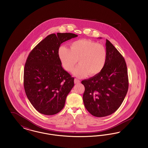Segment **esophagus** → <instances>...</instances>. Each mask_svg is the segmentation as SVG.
I'll return each instance as SVG.
<instances>
[{"mask_svg": "<svg viewBox=\"0 0 148 148\" xmlns=\"http://www.w3.org/2000/svg\"><path fill=\"white\" fill-rule=\"evenodd\" d=\"M80 83V81L79 80H78V79H76V78L74 79V83L75 84H79Z\"/></svg>", "mask_w": 148, "mask_h": 148, "instance_id": "obj_1", "label": "esophagus"}]
</instances>
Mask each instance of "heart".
Instances as JSON below:
<instances>
[{"mask_svg": "<svg viewBox=\"0 0 148 148\" xmlns=\"http://www.w3.org/2000/svg\"><path fill=\"white\" fill-rule=\"evenodd\" d=\"M58 54L64 69L71 72L77 64L80 65L74 71L78 77L97 75L104 67L106 59V50L100 44L88 39H79L71 42L70 49L61 46Z\"/></svg>", "mask_w": 148, "mask_h": 148, "instance_id": "obj_1", "label": "heart"}]
</instances>
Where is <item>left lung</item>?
Wrapping results in <instances>:
<instances>
[{"instance_id": "1", "label": "left lung", "mask_w": 148, "mask_h": 148, "mask_svg": "<svg viewBox=\"0 0 148 148\" xmlns=\"http://www.w3.org/2000/svg\"><path fill=\"white\" fill-rule=\"evenodd\" d=\"M106 59L100 73L84 80L83 102L94 116L112 114L119 108L127 95L129 80L125 60L119 51L106 39Z\"/></svg>"}]
</instances>
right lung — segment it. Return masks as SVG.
Returning <instances> with one entry per match:
<instances>
[{
	"instance_id": "right-lung-1",
	"label": "right lung",
	"mask_w": 148,
	"mask_h": 148,
	"mask_svg": "<svg viewBox=\"0 0 148 148\" xmlns=\"http://www.w3.org/2000/svg\"><path fill=\"white\" fill-rule=\"evenodd\" d=\"M77 36L69 33L48 35L27 59L24 90L32 105L41 114L51 115L60 112L74 85V78L64 70L58 51L62 43Z\"/></svg>"
}]
</instances>
